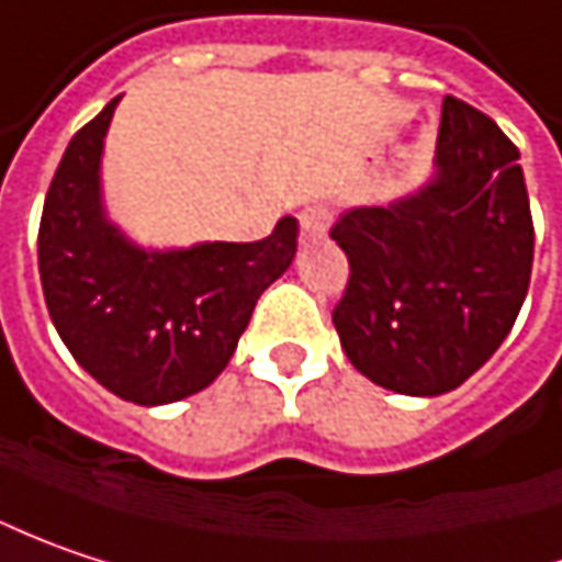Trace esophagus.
I'll list each match as a JSON object with an SVG mask.
<instances>
[{"label":"esophagus","mask_w":562,"mask_h":562,"mask_svg":"<svg viewBox=\"0 0 562 562\" xmlns=\"http://www.w3.org/2000/svg\"><path fill=\"white\" fill-rule=\"evenodd\" d=\"M328 227H331V211L325 205H310V209L300 211V234L306 239L325 237Z\"/></svg>","instance_id":"1"}]
</instances>
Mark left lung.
I'll return each mask as SVG.
<instances>
[{
    "instance_id": "obj_1",
    "label": "left lung",
    "mask_w": 562,
    "mask_h": 562,
    "mask_svg": "<svg viewBox=\"0 0 562 562\" xmlns=\"http://www.w3.org/2000/svg\"><path fill=\"white\" fill-rule=\"evenodd\" d=\"M430 183L331 227L351 278L331 323L353 367L398 395H442L477 373L519 316L535 224L519 148L459 98L442 100Z\"/></svg>"
}]
</instances>
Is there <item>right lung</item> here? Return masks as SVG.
<instances>
[{"label": "right lung", "mask_w": 562, "mask_h": 562, "mask_svg": "<svg viewBox=\"0 0 562 562\" xmlns=\"http://www.w3.org/2000/svg\"><path fill=\"white\" fill-rule=\"evenodd\" d=\"M120 98L75 132L43 202L37 262L49 319L103 389L135 405L202 392L237 351L256 300L296 252V221L256 243L142 249L106 217L103 138Z\"/></svg>", "instance_id": "add662e5"}]
</instances>
